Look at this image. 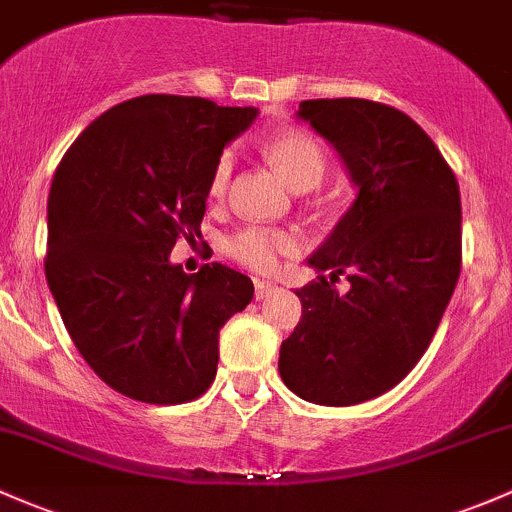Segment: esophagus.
Masks as SVG:
<instances>
[{
	"instance_id": "obj_1",
	"label": "esophagus",
	"mask_w": 512,
	"mask_h": 512,
	"mask_svg": "<svg viewBox=\"0 0 512 512\" xmlns=\"http://www.w3.org/2000/svg\"><path fill=\"white\" fill-rule=\"evenodd\" d=\"M271 290H276V283H271V280H263V278H256V280H254L256 300L268 298V293H271Z\"/></svg>"
}]
</instances>
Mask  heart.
Returning <instances> with one entry per match:
<instances>
[{
  "mask_svg": "<svg viewBox=\"0 0 512 512\" xmlns=\"http://www.w3.org/2000/svg\"><path fill=\"white\" fill-rule=\"evenodd\" d=\"M263 156L278 168L285 183L295 190H315L327 175L329 158L322 141L305 129H288L263 144ZM234 170L232 151H222L210 173V197L222 200L227 195L229 178ZM302 236L295 229L249 224L224 241V254L241 266L258 273L276 271L285 256L298 254Z\"/></svg>",
  "mask_w": 512,
  "mask_h": 512,
  "instance_id": "obj_1",
  "label": "heart"
}]
</instances>
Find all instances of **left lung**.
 <instances>
[{
    "mask_svg": "<svg viewBox=\"0 0 512 512\" xmlns=\"http://www.w3.org/2000/svg\"><path fill=\"white\" fill-rule=\"evenodd\" d=\"M298 114L342 153L359 197L310 258L329 278L295 290L302 315L278 371L302 400L344 408L398 386L430 346L461 271L459 183L400 109L342 97Z\"/></svg>",
    "mask_w": 512,
    "mask_h": 512,
    "instance_id": "1",
    "label": "left lung"
}]
</instances>
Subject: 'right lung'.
<instances>
[{
    "mask_svg": "<svg viewBox=\"0 0 512 512\" xmlns=\"http://www.w3.org/2000/svg\"><path fill=\"white\" fill-rule=\"evenodd\" d=\"M254 107L205 97L126 100L65 151L48 197L46 278L70 339L109 388L180 405L212 386L219 329L254 298L249 276L168 261L200 239L210 173Z\"/></svg>",
    "mask_w": 512,
    "mask_h": 512,
    "instance_id": "obj_1",
    "label": "right lung"
}]
</instances>
